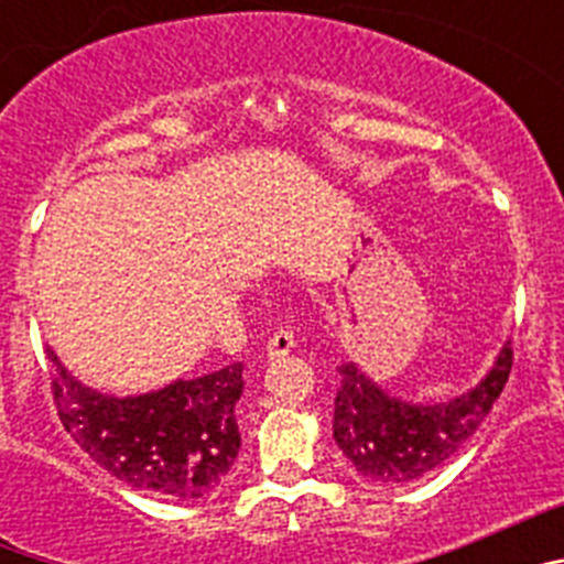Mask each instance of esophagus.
Masks as SVG:
<instances>
[{
  "instance_id": "1",
  "label": "esophagus",
  "mask_w": 564,
  "mask_h": 564,
  "mask_svg": "<svg viewBox=\"0 0 564 564\" xmlns=\"http://www.w3.org/2000/svg\"><path fill=\"white\" fill-rule=\"evenodd\" d=\"M296 347V336H293L291 327H279V330H273V336L268 338V356L271 358H279V356H288V352Z\"/></svg>"
}]
</instances>
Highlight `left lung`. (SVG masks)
<instances>
[{
  "mask_svg": "<svg viewBox=\"0 0 564 564\" xmlns=\"http://www.w3.org/2000/svg\"><path fill=\"white\" fill-rule=\"evenodd\" d=\"M511 372V344L477 387L441 403H412L387 392L358 370L338 367L333 437L352 471L378 486H403L449 460L500 398Z\"/></svg>",
  "mask_w": 564,
  "mask_h": 564,
  "instance_id": "obj_1",
  "label": "left lung"
}]
</instances>
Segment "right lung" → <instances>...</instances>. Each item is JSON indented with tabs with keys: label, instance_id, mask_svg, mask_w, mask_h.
Returning a JSON list of instances; mask_svg holds the SVG:
<instances>
[{
	"label": "right lung",
	"instance_id": "obj_1",
	"mask_svg": "<svg viewBox=\"0 0 564 564\" xmlns=\"http://www.w3.org/2000/svg\"><path fill=\"white\" fill-rule=\"evenodd\" d=\"M47 358L64 430L109 475L172 500H200L226 482L242 443L234 415L242 364L118 398L78 381L53 350Z\"/></svg>",
	"mask_w": 564,
	"mask_h": 564
}]
</instances>
